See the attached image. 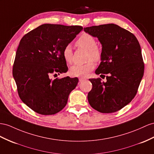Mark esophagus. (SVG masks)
Listing matches in <instances>:
<instances>
[{
    "label": "esophagus",
    "mask_w": 154,
    "mask_h": 154,
    "mask_svg": "<svg viewBox=\"0 0 154 154\" xmlns=\"http://www.w3.org/2000/svg\"><path fill=\"white\" fill-rule=\"evenodd\" d=\"M85 80H86V78H84V77H81V78H79V82H82V81H85Z\"/></svg>",
    "instance_id": "esophagus-1"
}]
</instances>
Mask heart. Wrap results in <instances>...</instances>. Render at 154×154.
<instances>
[{
	"label": "heart",
	"mask_w": 154,
	"mask_h": 154,
	"mask_svg": "<svg viewBox=\"0 0 154 154\" xmlns=\"http://www.w3.org/2000/svg\"><path fill=\"white\" fill-rule=\"evenodd\" d=\"M96 39L91 34L88 33L82 34L76 41V45L80 48L87 50L86 60H89L85 64H75L69 68V73L74 77H85L94 69V63L92 61L97 62L101 58V51L97 45ZM62 57L67 64L72 62L73 51L72 47L66 45L62 50Z\"/></svg>",
	"instance_id": "b5f03b06"
}]
</instances>
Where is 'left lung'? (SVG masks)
Listing matches in <instances>:
<instances>
[{"label":"left lung","mask_w":154,"mask_h":154,"mask_svg":"<svg viewBox=\"0 0 154 154\" xmlns=\"http://www.w3.org/2000/svg\"><path fill=\"white\" fill-rule=\"evenodd\" d=\"M85 32L97 37L102 46L97 75L107 74V81L89 79L92 88L88 94L91 107L102 113L119 111L135 96L144 75L141 49L135 35L115 24L84 28Z\"/></svg>","instance_id":"left-lung-1"}]
</instances>
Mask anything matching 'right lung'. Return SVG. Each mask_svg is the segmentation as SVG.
<instances>
[{"label":"right lung","instance_id":"obj_1","mask_svg":"<svg viewBox=\"0 0 154 154\" xmlns=\"http://www.w3.org/2000/svg\"><path fill=\"white\" fill-rule=\"evenodd\" d=\"M81 26L43 24L23 36L13 66V77L22 101L34 112L54 115L64 108L78 78L53 80L68 68L62 50L82 30ZM56 75V74H55Z\"/></svg>","mask_w":154,"mask_h":154}]
</instances>
